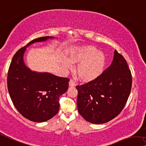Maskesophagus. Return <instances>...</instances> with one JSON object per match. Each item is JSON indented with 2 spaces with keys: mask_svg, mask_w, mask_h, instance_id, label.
Wrapping results in <instances>:
<instances>
[{
  "mask_svg": "<svg viewBox=\"0 0 146 146\" xmlns=\"http://www.w3.org/2000/svg\"><path fill=\"white\" fill-rule=\"evenodd\" d=\"M69 86H75L76 85V82L74 80L71 79L70 80H69Z\"/></svg>",
  "mask_w": 146,
  "mask_h": 146,
  "instance_id": "34e87169",
  "label": "esophagus"
}]
</instances>
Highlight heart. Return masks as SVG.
<instances>
[{"label": "heart", "instance_id": "1", "mask_svg": "<svg viewBox=\"0 0 146 146\" xmlns=\"http://www.w3.org/2000/svg\"><path fill=\"white\" fill-rule=\"evenodd\" d=\"M71 58L73 62L79 63L76 69V73L84 81L96 79L102 74L105 69V54L91 46L79 48L72 54ZM63 64L65 68H72V63L68 60H65Z\"/></svg>", "mask_w": 146, "mask_h": 146}]
</instances>
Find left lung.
<instances>
[{
	"instance_id": "1",
	"label": "left lung",
	"mask_w": 146,
	"mask_h": 146,
	"mask_svg": "<svg viewBox=\"0 0 146 146\" xmlns=\"http://www.w3.org/2000/svg\"><path fill=\"white\" fill-rule=\"evenodd\" d=\"M131 87V70L124 57L115 50L112 63L99 77L76 86L78 112L92 123L109 121L123 109Z\"/></svg>"
}]
</instances>
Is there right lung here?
<instances>
[{
	"label": "right lung",
	"instance_id": "obj_1",
	"mask_svg": "<svg viewBox=\"0 0 146 146\" xmlns=\"http://www.w3.org/2000/svg\"><path fill=\"white\" fill-rule=\"evenodd\" d=\"M52 37L31 41L16 52L8 69L7 84L13 105L25 118L34 122L51 119L59 110V98L68 89V78L32 71L25 66L23 54L29 45Z\"/></svg>",
	"mask_w": 146,
	"mask_h": 146
}]
</instances>
